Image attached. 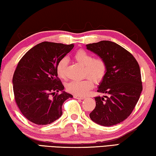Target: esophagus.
Instances as JSON below:
<instances>
[{
    "label": "esophagus",
    "mask_w": 156,
    "mask_h": 156,
    "mask_svg": "<svg viewBox=\"0 0 156 156\" xmlns=\"http://www.w3.org/2000/svg\"><path fill=\"white\" fill-rule=\"evenodd\" d=\"M73 97H74V98H76V99H80V100H83L85 98L84 97H83V96H77V95H74L73 96Z\"/></svg>",
    "instance_id": "1"
}]
</instances>
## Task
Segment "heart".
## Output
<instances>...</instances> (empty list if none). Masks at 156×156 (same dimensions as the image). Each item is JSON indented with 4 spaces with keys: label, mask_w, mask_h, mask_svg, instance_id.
I'll list each match as a JSON object with an SVG mask.
<instances>
[{
    "label": "heart",
    "mask_w": 156,
    "mask_h": 156,
    "mask_svg": "<svg viewBox=\"0 0 156 156\" xmlns=\"http://www.w3.org/2000/svg\"><path fill=\"white\" fill-rule=\"evenodd\" d=\"M73 58L79 65L84 67V76L91 78H86L81 81H72L69 83L66 87L67 90L77 96H85L93 88L94 83H99L105 78L107 73V65L105 60L100 58H94L90 53L80 49L75 53ZM67 60L63 58L58 62L56 73L61 79H66L65 73Z\"/></svg>",
    "instance_id": "obj_1"
}]
</instances>
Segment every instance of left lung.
<instances>
[{
  "mask_svg": "<svg viewBox=\"0 0 156 156\" xmlns=\"http://www.w3.org/2000/svg\"><path fill=\"white\" fill-rule=\"evenodd\" d=\"M86 47L107 65L106 75L97 91L105 96L95 98L96 107L89 117L100 125H115L130 115L140 96V66L130 52L113 42L102 41Z\"/></svg>",
  "mask_w": 156,
  "mask_h": 156,
  "instance_id": "8db88e82",
  "label": "left lung"
}]
</instances>
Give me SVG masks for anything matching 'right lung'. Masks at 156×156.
<instances>
[{"label":"right lung","mask_w":156,"mask_h":156,"mask_svg":"<svg viewBox=\"0 0 156 156\" xmlns=\"http://www.w3.org/2000/svg\"><path fill=\"white\" fill-rule=\"evenodd\" d=\"M73 44L43 42L26 53L13 76L15 101L23 115L38 125L51 124L62 114V106L72 94L63 91L57 64ZM61 90L62 93L58 94Z\"/></svg>","instance_id":"obj_1"}]
</instances>
